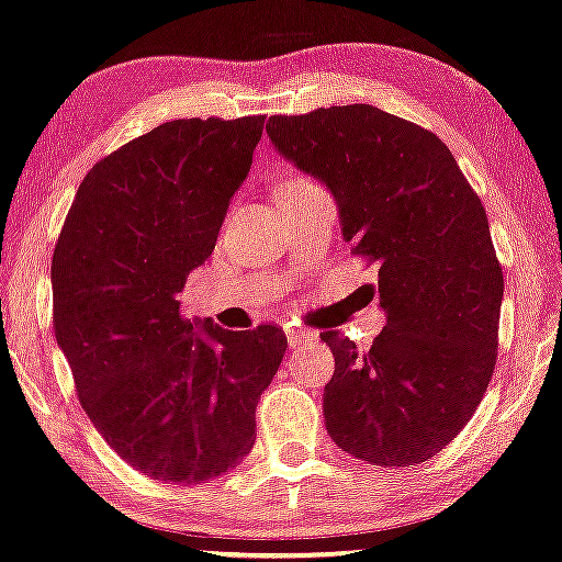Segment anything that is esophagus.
<instances>
[{"mask_svg":"<svg viewBox=\"0 0 562 562\" xmlns=\"http://www.w3.org/2000/svg\"><path fill=\"white\" fill-rule=\"evenodd\" d=\"M286 338L292 349H304V346H313L317 341V334L302 328H286Z\"/></svg>","mask_w":562,"mask_h":562,"instance_id":"esophagus-1","label":"esophagus"}]
</instances>
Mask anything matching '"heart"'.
<instances>
[{
  "label": "heart",
  "instance_id": "heart-1",
  "mask_svg": "<svg viewBox=\"0 0 562 562\" xmlns=\"http://www.w3.org/2000/svg\"><path fill=\"white\" fill-rule=\"evenodd\" d=\"M302 184H310V182H304V179H300V177H292V179H283L279 190H289V187H302Z\"/></svg>",
  "mask_w": 562,
  "mask_h": 562
}]
</instances>
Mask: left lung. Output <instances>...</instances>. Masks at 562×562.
Returning a JSON list of instances; mask_svg holds the SVG:
<instances>
[{
    "mask_svg": "<svg viewBox=\"0 0 562 562\" xmlns=\"http://www.w3.org/2000/svg\"><path fill=\"white\" fill-rule=\"evenodd\" d=\"M266 133L328 187L351 252L378 262L385 328L370 349L321 334L336 359L325 429L375 467L432 459L495 370L503 268L480 198L438 135L370 103L270 116Z\"/></svg>",
    "mask_w": 562,
    "mask_h": 562,
    "instance_id": "8db88e82",
    "label": "left lung"
}]
</instances>
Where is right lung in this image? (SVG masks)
<instances>
[{
	"label": "right lung",
	"instance_id": "add662e5",
	"mask_svg": "<svg viewBox=\"0 0 562 562\" xmlns=\"http://www.w3.org/2000/svg\"><path fill=\"white\" fill-rule=\"evenodd\" d=\"M266 116L164 122L101 158L52 258L54 334L101 438L145 476L200 484L255 446L279 372L276 325L184 321L179 292L216 247Z\"/></svg>",
	"mask_w": 562,
	"mask_h": 562
}]
</instances>
